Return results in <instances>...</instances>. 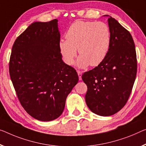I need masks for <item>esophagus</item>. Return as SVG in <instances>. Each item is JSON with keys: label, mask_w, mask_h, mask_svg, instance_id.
Wrapping results in <instances>:
<instances>
[{"label": "esophagus", "mask_w": 146, "mask_h": 146, "mask_svg": "<svg viewBox=\"0 0 146 146\" xmlns=\"http://www.w3.org/2000/svg\"><path fill=\"white\" fill-rule=\"evenodd\" d=\"M78 72V77H79V80H82V72L81 71L78 70L77 71Z\"/></svg>", "instance_id": "1"}]
</instances>
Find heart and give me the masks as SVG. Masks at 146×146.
Here are the masks:
<instances>
[{
	"instance_id": "b5f03b06",
	"label": "heart",
	"mask_w": 146,
	"mask_h": 146,
	"mask_svg": "<svg viewBox=\"0 0 146 146\" xmlns=\"http://www.w3.org/2000/svg\"><path fill=\"white\" fill-rule=\"evenodd\" d=\"M66 38L59 43L64 62L72 64L78 49L77 65L82 68L97 66L104 60L110 47L111 32L104 22L76 21L67 30Z\"/></svg>"
}]
</instances>
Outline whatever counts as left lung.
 <instances>
[{"mask_svg":"<svg viewBox=\"0 0 146 146\" xmlns=\"http://www.w3.org/2000/svg\"><path fill=\"white\" fill-rule=\"evenodd\" d=\"M111 44L104 60L82 75L87 86L86 102L91 111L101 116L113 115L126 104L137 71L133 37L117 20L108 15Z\"/></svg>","mask_w":146,"mask_h":146,"instance_id":"obj_1","label":"left lung"}]
</instances>
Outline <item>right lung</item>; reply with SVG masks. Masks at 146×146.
I'll use <instances>...</instances> for the list:
<instances>
[{"mask_svg": "<svg viewBox=\"0 0 146 146\" xmlns=\"http://www.w3.org/2000/svg\"><path fill=\"white\" fill-rule=\"evenodd\" d=\"M58 20L34 22L15 40L9 71L19 102L42 121L61 115L67 96L78 82L72 67L62 59Z\"/></svg>", "mask_w": 146, "mask_h": 146, "instance_id": "right-lung-1", "label": "right lung"}]
</instances>
